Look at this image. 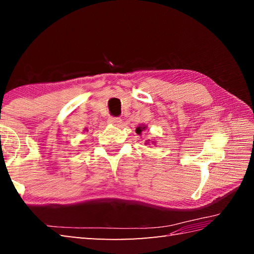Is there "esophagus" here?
Wrapping results in <instances>:
<instances>
[{"label":"esophagus","mask_w":254,"mask_h":254,"mask_svg":"<svg viewBox=\"0 0 254 254\" xmlns=\"http://www.w3.org/2000/svg\"><path fill=\"white\" fill-rule=\"evenodd\" d=\"M108 122L111 124H115V126H119L121 123V119L117 117H109L108 118Z\"/></svg>","instance_id":"1"}]
</instances>
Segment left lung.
Returning a JSON list of instances; mask_svg holds the SVG:
<instances>
[{"mask_svg":"<svg viewBox=\"0 0 254 254\" xmlns=\"http://www.w3.org/2000/svg\"><path fill=\"white\" fill-rule=\"evenodd\" d=\"M145 128H146V127H141V126H139V127H136L135 132H136L137 134H141V133L143 132V130H145Z\"/></svg>","mask_w":254,"mask_h":254,"instance_id":"obj_1","label":"left lung"}]
</instances>
